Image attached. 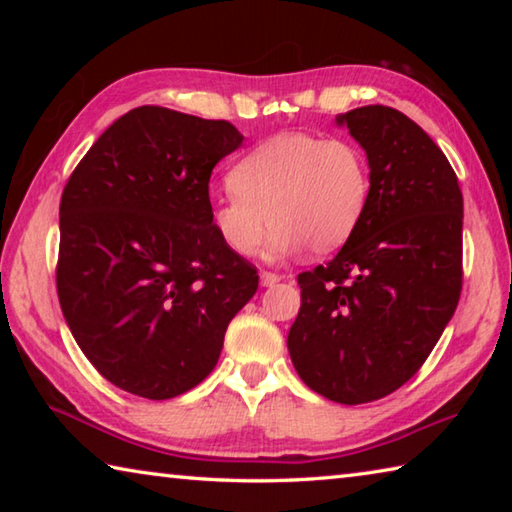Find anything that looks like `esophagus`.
I'll use <instances>...</instances> for the list:
<instances>
[{
  "instance_id": "1",
  "label": "esophagus",
  "mask_w": 512,
  "mask_h": 512,
  "mask_svg": "<svg viewBox=\"0 0 512 512\" xmlns=\"http://www.w3.org/2000/svg\"><path fill=\"white\" fill-rule=\"evenodd\" d=\"M280 280H282V277L277 273H268V271L259 273V282H262V287H275V284Z\"/></svg>"
}]
</instances>
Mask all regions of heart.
Segmentation results:
<instances>
[{"mask_svg": "<svg viewBox=\"0 0 512 512\" xmlns=\"http://www.w3.org/2000/svg\"><path fill=\"white\" fill-rule=\"evenodd\" d=\"M235 192L210 201V225L221 244L250 257L293 255L307 248L327 255L357 230L370 198L368 158L341 137L284 133L250 151L230 173Z\"/></svg>", "mask_w": 512, "mask_h": 512, "instance_id": "1", "label": "heart"}]
</instances>
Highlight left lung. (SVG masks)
Masks as SVG:
<instances>
[{
  "mask_svg": "<svg viewBox=\"0 0 512 512\" xmlns=\"http://www.w3.org/2000/svg\"><path fill=\"white\" fill-rule=\"evenodd\" d=\"M366 151L370 198L332 262L300 273L287 348L300 379L339 404L406 384L452 320L463 282V194L436 142L404 112L336 117Z\"/></svg>",
  "mask_w": 512,
  "mask_h": 512,
  "instance_id": "8db88e82",
  "label": "left lung"
}]
</instances>
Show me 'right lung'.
I'll list each match as a JSON object with an SVG mask.
<instances>
[{
  "instance_id": "right-lung-1",
  "label": "right lung",
  "mask_w": 512,
  "mask_h": 512,
  "mask_svg": "<svg viewBox=\"0 0 512 512\" xmlns=\"http://www.w3.org/2000/svg\"><path fill=\"white\" fill-rule=\"evenodd\" d=\"M244 144L230 121L160 106L119 117L60 198L56 287L110 384L171 400L210 375L259 275L210 225V176Z\"/></svg>"
}]
</instances>
